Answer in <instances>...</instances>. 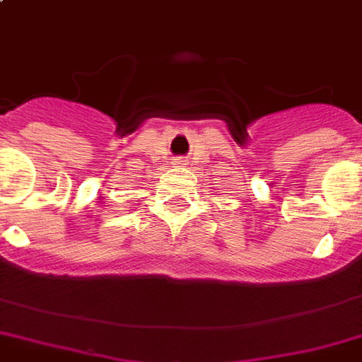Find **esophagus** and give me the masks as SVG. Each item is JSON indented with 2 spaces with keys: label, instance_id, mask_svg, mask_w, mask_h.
<instances>
[{
  "label": "esophagus",
  "instance_id": "esophagus-1",
  "mask_svg": "<svg viewBox=\"0 0 362 362\" xmlns=\"http://www.w3.org/2000/svg\"><path fill=\"white\" fill-rule=\"evenodd\" d=\"M175 165H186V161H184V157H178V159H175Z\"/></svg>",
  "mask_w": 362,
  "mask_h": 362
}]
</instances>
